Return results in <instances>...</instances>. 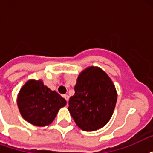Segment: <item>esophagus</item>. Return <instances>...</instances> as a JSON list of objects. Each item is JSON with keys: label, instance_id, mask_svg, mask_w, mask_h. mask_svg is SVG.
<instances>
[{"label": "esophagus", "instance_id": "1", "mask_svg": "<svg viewBox=\"0 0 153 153\" xmlns=\"http://www.w3.org/2000/svg\"><path fill=\"white\" fill-rule=\"evenodd\" d=\"M63 97H64L65 99H66V100L68 102V100H69V95H68V94H64V95H63Z\"/></svg>", "mask_w": 153, "mask_h": 153}]
</instances>
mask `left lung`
Returning a JSON list of instances; mask_svg holds the SVG:
<instances>
[{"label":"left lung","instance_id":"8db88e82","mask_svg":"<svg viewBox=\"0 0 153 153\" xmlns=\"http://www.w3.org/2000/svg\"><path fill=\"white\" fill-rule=\"evenodd\" d=\"M74 91L68 110L77 126L87 132L104 127L114 114L117 99L109 75L100 67H86L79 74Z\"/></svg>","mask_w":153,"mask_h":153}]
</instances>
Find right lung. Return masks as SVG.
Returning <instances> with one entry per match:
<instances>
[{
  "label": "right lung",
  "mask_w": 153,
  "mask_h": 153,
  "mask_svg": "<svg viewBox=\"0 0 153 153\" xmlns=\"http://www.w3.org/2000/svg\"><path fill=\"white\" fill-rule=\"evenodd\" d=\"M16 102L23 118L39 127L49 126L59 110L67 105L65 98L45 86L40 79L26 82L18 93Z\"/></svg>",
  "instance_id": "obj_1"
}]
</instances>
